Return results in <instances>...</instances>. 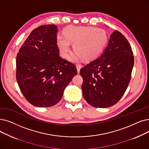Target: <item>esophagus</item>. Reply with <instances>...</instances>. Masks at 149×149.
<instances>
[{
    "label": "esophagus",
    "instance_id": "34e87169",
    "mask_svg": "<svg viewBox=\"0 0 149 149\" xmlns=\"http://www.w3.org/2000/svg\"><path fill=\"white\" fill-rule=\"evenodd\" d=\"M76 67H77V72H78V73L80 72V70L81 68V65H80V64H76Z\"/></svg>",
    "mask_w": 149,
    "mask_h": 149
}]
</instances>
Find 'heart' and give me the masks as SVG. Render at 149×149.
<instances>
[{
  "mask_svg": "<svg viewBox=\"0 0 149 149\" xmlns=\"http://www.w3.org/2000/svg\"><path fill=\"white\" fill-rule=\"evenodd\" d=\"M105 32L94 27H69L64 31V36H57V45L62 57L67 58L70 54V44L74 42L73 49L76 55L72 60H91L97 56L107 42Z\"/></svg>",
  "mask_w": 149,
  "mask_h": 149,
  "instance_id": "obj_1",
  "label": "heart"
}]
</instances>
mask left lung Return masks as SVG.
<instances>
[{"label": "left lung", "mask_w": 149, "mask_h": 149, "mask_svg": "<svg viewBox=\"0 0 149 149\" xmlns=\"http://www.w3.org/2000/svg\"><path fill=\"white\" fill-rule=\"evenodd\" d=\"M133 64L130 44L120 32L115 30L99 58L80 69L83 95L86 101L97 108L115 105L130 83Z\"/></svg>", "instance_id": "obj_1"}]
</instances>
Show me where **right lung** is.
<instances>
[{
	"label": "right lung",
	"mask_w": 149,
	"mask_h": 149,
	"mask_svg": "<svg viewBox=\"0 0 149 149\" xmlns=\"http://www.w3.org/2000/svg\"><path fill=\"white\" fill-rule=\"evenodd\" d=\"M58 28L41 25L25 41L16 56V80L26 100L35 107L58 103L64 90L77 75L74 64L61 58L57 45Z\"/></svg>",
	"instance_id": "add662e5"
}]
</instances>
